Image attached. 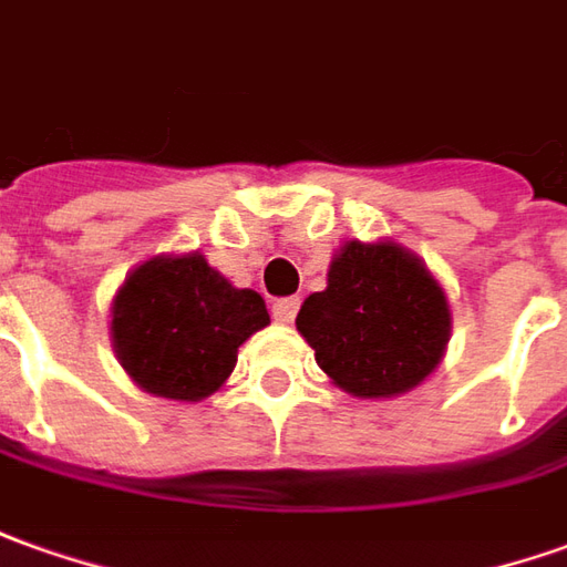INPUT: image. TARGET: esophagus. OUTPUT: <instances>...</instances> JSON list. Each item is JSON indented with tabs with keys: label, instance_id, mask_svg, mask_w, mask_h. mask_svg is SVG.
<instances>
[{
	"label": "esophagus",
	"instance_id": "34e87169",
	"mask_svg": "<svg viewBox=\"0 0 567 567\" xmlns=\"http://www.w3.org/2000/svg\"><path fill=\"white\" fill-rule=\"evenodd\" d=\"M296 311H299V299H296V296H290V299H277L275 306H271V315H275L277 323H292Z\"/></svg>",
	"mask_w": 567,
	"mask_h": 567
}]
</instances>
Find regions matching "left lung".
<instances>
[{"label":"left lung","mask_w":567,"mask_h":567,"mask_svg":"<svg viewBox=\"0 0 567 567\" xmlns=\"http://www.w3.org/2000/svg\"><path fill=\"white\" fill-rule=\"evenodd\" d=\"M296 330L323 373L354 398H395L441 364L451 306L435 275L395 240L339 246L327 290L311 292Z\"/></svg>","instance_id":"1"}]
</instances>
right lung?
<instances>
[{
    "mask_svg": "<svg viewBox=\"0 0 567 567\" xmlns=\"http://www.w3.org/2000/svg\"><path fill=\"white\" fill-rule=\"evenodd\" d=\"M256 290H237L200 252L154 256L113 296L111 339L132 382L157 398L203 401L221 389L237 349L268 327Z\"/></svg>",
    "mask_w": 567,
    "mask_h": 567,
    "instance_id": "obj_1",
    "label": "right lung"
}]
</instances>
